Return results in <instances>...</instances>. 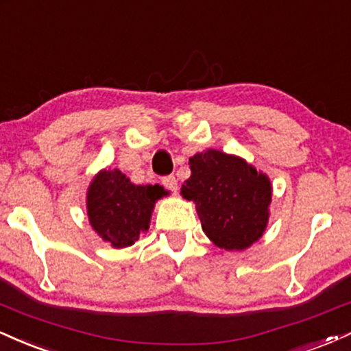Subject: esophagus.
<instances>
[{"label":"esophagus","instance_id":"34e87169","mask_svg":"<svg viewBox=\"0 0 351 351\" xmlns=\"http://www.w3.org/2000/svg\"><path fill=\"white\" fill-rule=\"evenodd\" d=\"M162 184H164V187L169 189V191H172V192H176V191H177V179H176L174 176H167V177H164V179H162Z\"/></svg>","mask_w":351,"mask_h":351}]
</instances>
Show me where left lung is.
Segmentation results:
<instances>
[{
  "instance_id": "obj_1",
  "label": "left lung",
  "mask_w": 351,
  "mask_h": 351,
  "mask_svg": "<svg viewBox=\"0 0 351 351\" xmlns=\"http://www.w3.org/2000/svg\"><path fill=\"white\" fill-rule=\"evenodd\" d=\"M189 166L191 177L180 193L195 204L210 241L226 251H243L256 243L269 220V177L245 159L217 149L197 152Z\"/></svg>"
}]
</instances>
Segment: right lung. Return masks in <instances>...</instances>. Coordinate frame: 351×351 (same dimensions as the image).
<instances>
[{"mask_svg": "<svg viewBox=\"0 0 351 351\" xmlns=\"http://www.w3.org/2000/svg\"><path fill=\"white\" fill-rule=\"evenodd\" d=\"M169 195L164 187L134 185L118 169H103L86 191L92 228L113 248H126L147 232L156 200Z\"/></svg>", "mask_w": 351, "mask_h": 351, "instance_id": "1", "label": "right lung"}]
</instances>
